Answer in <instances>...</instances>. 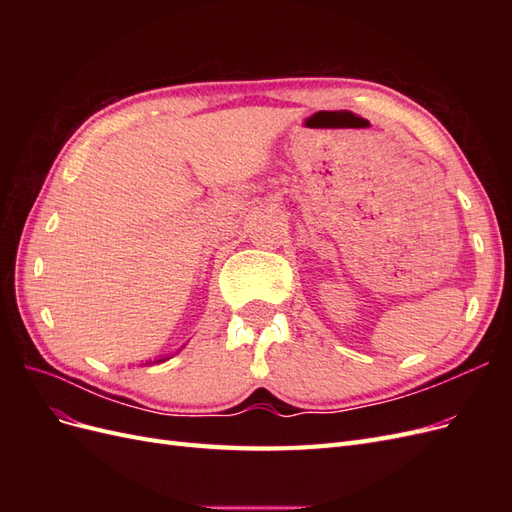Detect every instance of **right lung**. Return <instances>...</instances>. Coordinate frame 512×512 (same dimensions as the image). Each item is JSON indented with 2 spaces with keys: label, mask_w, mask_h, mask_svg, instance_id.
<instances>
[{
  "label": "right lung",
  "mask_w": 512,
  "mask_h": 512,
  "mask_svg": "<svg viewBox=\"0 0 512 512\" xmlns=\"http://www.w3.org/2000/svg\"><path fill=\"white\" fill-rule=\"evenodd\" d=\"M170 359V356H166V359H158V361H153V363H164V361H168Z\"/></svg>",
  "instance_id": "right-lung-1"
}]
</instances>
